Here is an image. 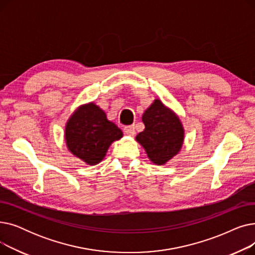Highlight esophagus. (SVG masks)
Returning a JSON list of instances; mask_svg holds the SVG:
<instances>
[{"instance_id":"obj_1","label":"esophagus","mask_w":255,"mask_h":255,"mask_svg":"<svg viewBox=\"0 0 255 255\" xmlns=\"http://www.w3.org/2000/svg\"><path fill=\"white\" fill-rule=\"evenodd\" d=\"M124 132L125 134L129 135V136H133L135 134V130H134V125H130V126H126L124 127Z\"/></svg>"}]
</instances>
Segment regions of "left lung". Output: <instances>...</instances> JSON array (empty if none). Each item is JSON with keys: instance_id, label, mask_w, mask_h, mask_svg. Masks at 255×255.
<instances>
[{"instance_id": "left-lung-1", "label": "left lung", "mask_w": 255, "mask_h": 255, "mask_svg": "<svg viewBox=\"0 0 255 255\" xmlns=\"http://www.w3.org/2000/svg\"><path fill=\"white\" fill-rule=\"evenodd\" d=\"M141 120L144 130L135 139L153 163L164 165L183 146L185 130L181 120L159 99H155L144 111Z\"/></svg>"}]
</instances>
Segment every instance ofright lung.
<instances>
[{"mask_svg":"<svg viewBox=\"0 0 255 255\" xmlns=\"http://www.w3.org/2000/svg\"><path fill=\"white\" fill-rule=\"evenodd\" d=\"M122 137V130L94 102L78 106L65 127L67 149L88 165L101 162L110 145Z\"/></svg>","mask_w":255,"mask_h":255,"instance_id":"add662e5","label":"right lung"}]
</instances>
